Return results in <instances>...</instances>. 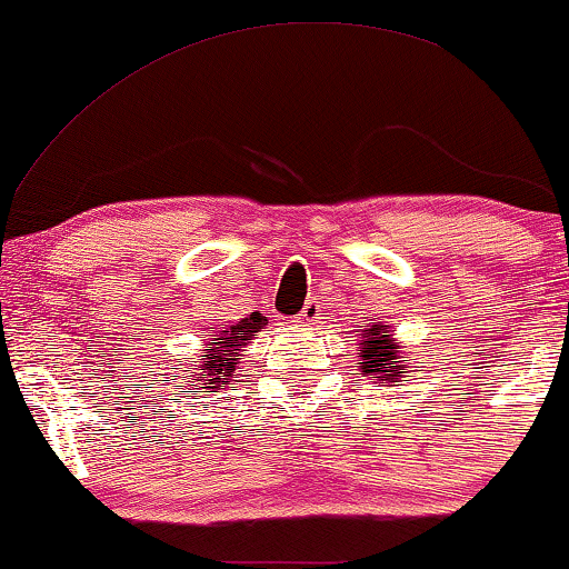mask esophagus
Instances as JSON below:
<instances>
[{
  "label": "esophagus",
  "instance_id": "34e87169",
  "mask_svg": "<svg viewBox=\"0 0 569 569\" xmlns=\"http://www.w3.org/2000/svg\"><path fill=\"white\" fill-rule=\"evenodd\" d=\"M320 315H322V309H320V301L309 299L307 305H305V309H301V312H299L297 322H299V326H315V322L320 320Z\"/></svg>",
  "mask_w": 569,
  "mask_h": 569
}]
</instances>
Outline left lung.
Listing matches in <instances>:
<instances>
[{
    "instance_id": "1",
    "label": "left lung",
    "mask_w": 569,
    "mask_h": 569,
    "mask_svg": "<svg viewBox=\"0 0 569 569\" xmlns=\"http://www.w3.org/2000/svg\"><path fill=\"white\" fill-rule=\"evenodd\" d=\"M359 338H362V341L357 343L359 372L370 380L397 383L399 370L405 368L400 362L405 361L406 365H409V359L399 357V347H397V341L391 338V333H388V326H370L368 322V326L359 330Z\"/></svg>"
}]
</instances>
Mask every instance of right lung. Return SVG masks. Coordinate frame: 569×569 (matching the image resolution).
Masks as SVG:
<instances>
[{
    "mask_svg": "<svg viewBox=\"0 0 569 569\" xmlns=\"http://www.w3.org/2000/svg\"><path fill=\"white\" fill-rule=\"evenodd\" d=\"M264 320L260 312H251L249 318H243L236 326L218 330L214 338H204V349H201V362L199 365H186L183 368H172L178 370L172 380H178L183 376V383H196L197 379H201L202 383L197 385L199 388H214L220 391V386H231L233 372L239 370L241 362V351L247 343L254 338V333H260V328L264 326ZM204 391V393H210Z\"/></svg>",
    "mask_w": 569,
    "mask_h": 569,
    "instance_id": "1",
    "label": "right lung"
}]
</instances>
